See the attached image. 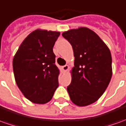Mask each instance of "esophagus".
<instances>
[{
	"label": "esophagus",
	"instance_id": "obj_1",
	"mask_svg": "<svg viewBox=\"0 0 126 126\" xmlns=\"http://www.w3.org/2000/svg\"><path fill=\"white\" fill-rule=\"evenodd\" d=\"M69 65H64L62 67V69H63V71H67L69 69Z\"/></svg>",
	"mask_w": 126,
	"mask_h": 126
}]
</instances>
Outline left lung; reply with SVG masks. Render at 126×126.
Returning <instances> with one entry per match:
<instances>
[{
  "label": "left lung",
  "instance_id": "8db88e82",
  "mask_svg": "<svg viewBox=\"0 0 126 126\" xmlns=\"http://www.w3.org/2000/svg\"><path fill=\"white\" fill-rule=\"evenodd\" d=\"M71 44L75 57L71 82L67 90L70 99L79 107L93 104L105 93L112 76V58L108 47L87 28L62 33Z\"/></svg>",
  "mask_w": 126,
  "mask_h": 126
}]
</instances>
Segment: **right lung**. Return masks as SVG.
<instances>
[{"label":"right lung","mask_w":126,"mask_h":126,"mask_svg":"<svg viewBox=\"0 0 126 126\" xmlns=\"http://www.w3.org/2000/svg\"><path fill=\"white\" fill-rule=\"evenodd\" d=\"M59 35V32L36 30L22 42L13 57L16 84L33 103L49 102L59 86L60 73L52 48Z\"/></svg>","instance_id":"1"}]
</instances>
